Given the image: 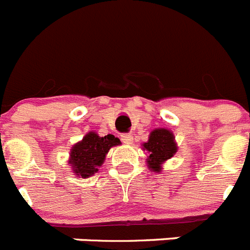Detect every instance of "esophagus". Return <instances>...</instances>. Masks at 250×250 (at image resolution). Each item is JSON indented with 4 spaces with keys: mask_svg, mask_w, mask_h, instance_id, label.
<instances>
[{
    "mask_svg": "<svg viewBox=\"0 0 250 250\" xmlns=\"http://www.w3.org/2000/svg\"><path fill=\"white\" fill-rule=\"evenodd\" d=\"M121 141H123V143H125V144H131L132 135L131 134H129V132H126V134H123V135H121Z\"/></svg>",
    "mask_w": 250,
    "mask_h": 250,
    "instance_id": "1",
    "label": "esophagus"
}]
</instances>
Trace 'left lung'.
Masks as SVG:
<instances>
[{"label":"left lung","instance_id":"1","mask_svg":"<svg viewBox=\"0 0 250 250\" xmlns=\"http://www.w3.org/2000/svg\"><path fill=\"white\" fill-rule=\"evenodd\" d=\"M144 149L150 152L147 164L152 171H161L160 165L170 159L176 152V145L174 141L173 132L167 129H156L151 131Z\"/></svg>","mask_w":250,"mask_h":250}]
</instances>
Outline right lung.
I'll return each instance as SVG.
<instances>
[{"instance_id":"add662e5","label":"right lung","mask_w":250,"mask_h":250,"mask_svg":"<svg viewBox=\"0 0 250 250\" xmlns=\"http://www.w3.org/2000/svg\"><path fill=\"white\" fill-rule=\"evenodd\" d=\"M119 144L120 140L111 134L101 138L95 132H89L83 141L74 145L68 163L77 176L89 178L101 167L110 147Z\"/></svg>"}]
</instances>
